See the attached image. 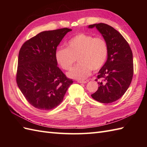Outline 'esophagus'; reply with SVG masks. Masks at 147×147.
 <instances>
[{
  "label": "esophagus",
  "mask_w": 147,
  "mask_h": 147,
  "mask_svg": "<svg viewBox=\"0 0 147 147\" xmlns=\"http://www.w3.org/2000/svg\"><path fill=\"white\" fill-rule=\"evenodd\" d=\"M77 82L80 83H86V81H85V80H77Z\"/></svg>",
  "instance_id": "obj_1"
}]
</instances>
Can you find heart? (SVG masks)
Here are the masks:
<instances>
[{
    "label": "heart",
    "mask_w": 147,
    "mask_h": 147,
    "mask_svg": "<svg viewBox=\"0 0 147 147\" xmlns=\"http://www.w3.org/2000/svg\"><path fill=\"white\" fill-rule=\"evenodd\" d=\"M67 48H58L55 52L57 64L64 70H69L77 58L79 63L67 73L71 78L82 80L88 77L91 71L99 70L107 60L109 48L102 37L79 33L67 43Z\"/></svg>",
    "instance_id": "heart-1"
}]
</instances>
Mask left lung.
I'll return each mask as SVG.
<instances>
[{
    "instance_id": "1",
    "label": "left lung",
    "mask_w": 147,
    "mask_h": 147,
    "mask_svg": "<svg viewBox=\"0 0 147 147\" xmlns=\"http://www.w3.org/2000/svg\"><path fill=\"white\" fill-rule=\"evenodd\" d=\"M96 27L107 42L109 53L107 61L99 71L98 88L91 95L101 103L109 104L117 100L129 88L133 76V53L121 34L113 27L105 23L89 25Z\"/></svg>"
}]
</instances>
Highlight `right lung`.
Returning <instances> with one entry per match:
<instances>
[{"label":"right lung","mask_w":147,"mask_h":147,"mask_svg":"<svg viewBox=\"0 0 147 147\" xmlns=\"http://www.w3.org/2000/svg\"><path fill=\"white\" fill-rule=\"evenodd\" d=\"M71 30L64 28L42 32L27 40L20 49L18 86L29 104L40 110L57 107L73 83L57 67L55 58L57 47Z\"/></svg>","instance_id":"1"}]
</instances>
